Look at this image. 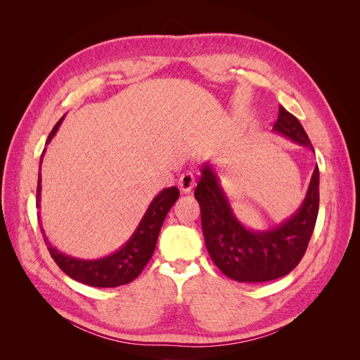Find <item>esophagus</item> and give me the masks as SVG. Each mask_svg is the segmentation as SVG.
Returning a JSON list of instances; mask_svg holds the SVG:
<instances>
[{"instance_id": "1", "label": "esophagus", "mask_w": 360, "mask_h": 360, "mask_svg": "<svg viewBox=\"0 0 360 360\" xmlns=\"http://www.w3.org/2000/svg\"><path fill=\"white\" fill-rule=\"evenodd\" d=\"M179 188L183 193H189L195 188V176L193 172L186 171L183 172L179 179Z\"/></svg>"}]
</instances>
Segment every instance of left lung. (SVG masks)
I'll return each instance as SVG.
<instances>
[{
	"mask_svg": "<svg viewBox=\"0 0 360 360\" xmlns=\"http://www.w3.org/2000/svg\"><path fill=\"white\" fill-rule=\"evenodd\" d=\"M274 132L314 151L299 120L279 106ZM195 198L201 207L207 250L224 275L237 282H266L288 275L296 267L314 233L320 202V172L315 167L299 210L266 231L249 230L237 219L209 162L201 168Z\"/></svg>",
	"mask_w": 360,
	"mask_h": 360,
	"instance_id": "1",
	"label": "left lung"
}]
</instances>
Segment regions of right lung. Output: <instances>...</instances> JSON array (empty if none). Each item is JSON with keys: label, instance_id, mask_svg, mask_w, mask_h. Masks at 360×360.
<instances>
[{"label": "right lung", "instance_id": "add662e5", "mask_svg": "<svg viewBox=\"0 0 360 360\" xmlns=\"http://www.w3.org/2000/svg\"><path fill=\"white\" fill-rule=\"evenodd\" d=\"M61 117L58 123L53 126L52 132L48 136L46 144L51 143V139L56 136L57 130L63 123ZM45 155V150L41 153ZM40 159V167H41ZM40 192H41V174L39 171V181H37V201L36 207L40 209ZM179 189L176 186L160 191L153 201L150 202L147 212L144 213L143 219L136 226L135 233L130 236L129 240L120 248L115 252L96 258V259H81L70 255L60 252L57 248H53L48 240V236L45 234L43 226H40L43 240H45L51 257L56 261L57 266L70 276L72 279L82 282L85 285L90 287H99V288H112L120 287L132 282L138 275L143 271L147 266L151 255L155 252L156 242L159 237V231L162 228L163 221L171 210V207L179 200ZM40 219V213H39Z\"/></svg>", "mask_w": 360, "mask_h": 360}]
</instances>
